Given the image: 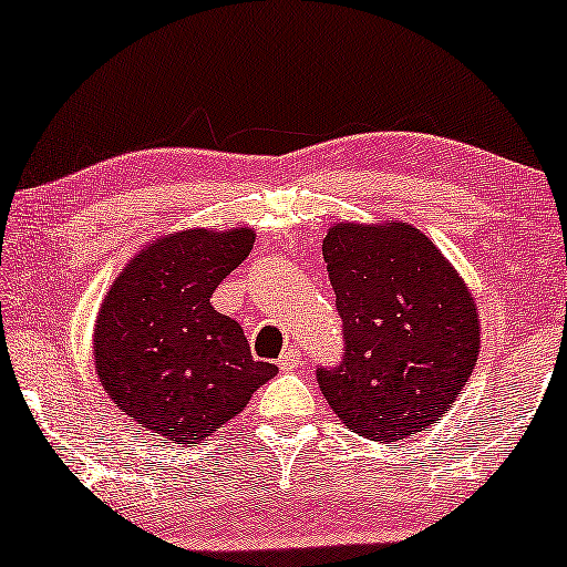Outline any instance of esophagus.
Instances as JSON below:
<instances>
[{"label": "esophagus", "instance_id": "obj_1", "mask_svg": "<svg viewBox=\"0 0 567 567\" xmlns=\"http://www.w3.org/2000/svg\"><path fill=\"white\" fill-rule=\"evenodd\" d=\"M278 368L281 370H296L301 368V352L296 347H289L281 357H278Z\"/></svg>", "mask_w": 567, "mask_h": 567}]
</instances>
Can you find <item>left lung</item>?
<instances>
[{
  "mask_svg": "<svg viewBox=\"0 0 567 567\" xmlns=\"http://www.w3.org/2000/svg\"><path fill=\"white\" fill-rule=\"evenodd\" d=\"M344 352L317 382L347 429L403 441L449 411L478 357L476 303L421 230L337 223L324 238Z\"/></svg>",
  "mask_w": 567,
  "mask_h": 567,
  "instance_id": "obj_1",
  "label": "left lung"
}]
</instances>
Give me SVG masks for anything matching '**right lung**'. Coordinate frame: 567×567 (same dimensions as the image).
I'll return each mask as SVG.
<instances>
[{"label":"right lung","mask_w":567,"mask_h":567,"mask_svg":"<svg viewBox=\"0 0 567 567\" xmlns=\"http://www.w3.org/2000/svg\"><path fill=\"white\" fill-rule=\"evenodd\" d=\"M254 248V230H185L152 243L101 303L95 372L113 403L169 443H195L248 405L278 372L256 362L213 293Z\"/></svg>","instance_id":"obj_1"}]
</instances>
